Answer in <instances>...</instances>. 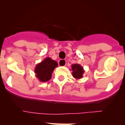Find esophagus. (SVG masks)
I'll return each instance as SVG.
<instances>
[{"label": "esophagus", "instance_id": "esophagus-1", "mask_svg": "<svg viewBox=\"0 0 125 125\" xmlns=\"http://www.w3.org/2000/svg\"><path fill=\"white\" fill-rule=\"evenodd\" d=\"M59 66H61V67H63V66H66V61L64 59H61L59 61Z\"/></svg>", "mask_w": 125, "mask_h": 125}]
</instances>
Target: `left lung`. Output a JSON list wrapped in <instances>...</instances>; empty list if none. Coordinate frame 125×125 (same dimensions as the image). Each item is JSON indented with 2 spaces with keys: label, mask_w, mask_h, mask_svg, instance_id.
Returning a JSON list of instances; mask_svg holds the SVG:
<instances>
[{
  "label": "left lung",
  "mask_w": 125,
  "mask_h": 125,
  "mask_svg": "<svg viewBox=\"0 0 125 125\" xmlns=\"http://www.w3.org/2000/svg\"><path fill=\"white\" fill-rule=\"evenodd\" d=\"M71 70L73 71V76L76 79H81L83 77L84 70L79 64H74L71 65Z\"/></svg>",
  "instance_id": "1"
}]
</instances>
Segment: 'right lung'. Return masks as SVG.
Segmentation results:
<instances>
[{"instance_id":"add662e5","label":"right lung","mask_w":125,"mask_h":125,"mask_svg":"<svg viewBox=\"0 0 125 125\" xmlns=\"http://www.w3.org/2000/svg\"><path fill=\"white\" fill-rule=\"evenodd\" d=\"M58 64L54 60L47 57L42 61L36 65L34 73L36 74V78L41 82H47L52 77V73Z\"/></svg>"}]
</instances>
